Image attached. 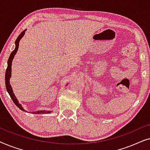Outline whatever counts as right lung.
Returning a JSON list of instances; mask_svg holds the SVG:
<instances>
[{"label":"right lung","instance_id":"1","mask_svg":"<svg viewBox=\"0 0 150 150\" xmlns=\"http://www.w3.org/2000/svg\"><path fill=\"white\" fill-rule=\"evenodd\" d=\"M25 31L26 30H24V31H22L21 33L19 35V36L18 37V38L16 39V42H15V44H16V48L14 50H13V52L11 53V54H10L9 56V58L8 59V62H7V69H6V72H5V85H6V89H7V91L8 93H9L10 97L13 100V102H14V104H16V106H18V108H20V110H23V111H25V110L23 108H22V106L21 104H20L19 102H18L17 98H16L15 95H14V93H13V90H12V88H11V86L10 85V83H9V79H10V77H11V63H12V61H13V59L14 56H15V54H16V52H17V51L18 50V46H19V42L20 40H21V38L23 37V35L25 33ZM26 112V111H25ZM49 112H50V111H46V110H38V111H35V112H32L31 113H35V114H45V113H49Z\"/></svg>","mask_w":150,"mask_h":150}]
</instances>
